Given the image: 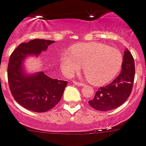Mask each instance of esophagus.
I'll return each instance as SVG.
<instances>
[{
    "instance_id": "esophagus-1",
    "label": "esophagus",
    "mask_w": 146,
    "mask_h": 146,
    "mask_svg": "<svg viewBox=\"0 0 146 146\" xmlns=\"http://www.w3.org/2000/svg\"><path fill=\"white\" fill-rule=\"evenodd\" d=\"M73 84H75V85H78V86H84V85H85V84L82 83V82H80L73 81Z\"/></svg>"
}]
</instances>
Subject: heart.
<instances>
[{"mask_svg":"<svg viewBox=\"0 0 146 146\" xmlns=\"http://www.w3.org/2000/svg\"><path fill=\"white\" fill-rule=\"evenodd\" d=\"M71 53L64 52L60 57V66L67 76H72L83 66L87 79L95 85L110 82L120 71L123 57L120 51L97 42L73 45Z\"/></svg>","mask_w":146,"mask_h":146,"instance_id":"b5f03b06","label":"heart"}]
</instances>
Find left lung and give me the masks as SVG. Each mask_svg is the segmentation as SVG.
<instances>
[{"instance_id": "obj_1", "label": "left lung", "mask_w": 146, "mask_h": 146, "mask_svg": "<svg viewBox=\"0 0 146 146\" xmlns=\"http://www.w3.org/2000/svg\"><path fill=\"white\" fill-rule=\"evenodd\" d=\"M122 70L109 85L100 88L88 104L98 111H109L121 106L131 95L135 76L134 60L130 51L124 50Z\"/></svg>"}]
</instances>
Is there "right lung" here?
I'll return each mask as SVG.
<instances>
[{
	"label": "right lung",
	"instance_id": "right-lung-1",
	"mask_svg": "<svg viewBox=\"0 0 146 146\" xmlns=\"http://www.w3.org/2000/svg\"><path fill=\"white\" fill-rule=\"evenodd\" d=\"M53 42L40 39L22 42L9 58L7 76L10 92L18 104L32 112H47L54 107L61 100L67 85V81L53 79L42 71L26 72V58H37Z\"/></svg>",
	"mask_w": 146,
	"mask_h": 146
}]
</instances>
